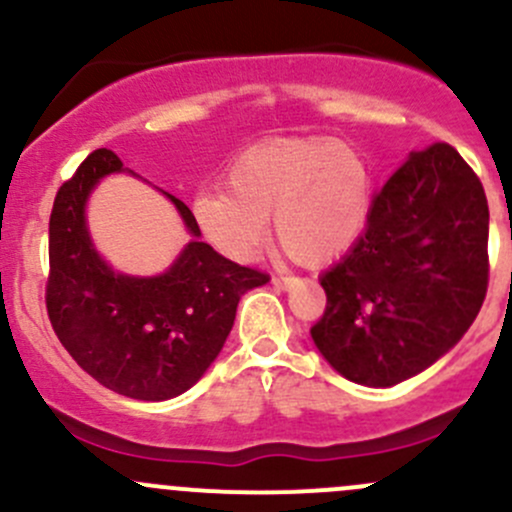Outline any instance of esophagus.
I'll return each mask as SVG.
<instances>
[{
	"instance_id": "esophagus-1",
	"label": "esophagus",
	"mask_w": 512,
	"mask_h": 512,
	"mask_svg": "<svg viewBox=\"0 0 512 512\" xmlns=\"http://www.w3.org/2000/svg\"><path fill=\"white\" fill-rule=\"evenodd\" d=\"M272 285H275V289H292L297 285V277H272Z\"/></svg>"
}]
</instances>
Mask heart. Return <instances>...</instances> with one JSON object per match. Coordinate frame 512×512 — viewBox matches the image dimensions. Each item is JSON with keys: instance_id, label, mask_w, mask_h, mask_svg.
<instances>
[{"instance_id": "b5f03b06", "label": "heart", "mask_w": 512, "mask_h": 512, "mask_svg": "<svg viewBox=\"0 0 512 512\" xmlns=\"http://www.w3.org/2000/svg\"><path fill=\"white\" fill-rule=\"evenodd\" d=\"M227 190L193 200L205 240L232 262H250L275 235L292 257L324 265L359 240L369 220L374 178L354 143L332 136L270 138L232 160Z\"/></svg>"}]
</instances>
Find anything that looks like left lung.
<instances>
[{"label": "left lung", "mask_w": 512, "mask_h": 512, "mask_svg": "<svg viewBox=\"0 0 512 512\" xmlns=\"http://www.w3.org/2000/svg\"><path fill=\"white\" fill-rule=\"evenodd\" d=\"M319 282L312 339L344 379L386 389L441 359L488 289V200L471 165L448 143L411 153Z\"/></svg>", "instance_id": "left-lung-1"}]
</instances>
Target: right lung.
<instances>
[{"label": "right lung", "instance_id": "right-lung-1", "mask_svg": "<svg viewBox=\"0 0 512 512\" xmlns=\"http://www.w3.org/2000/svg\"><path fill=\"white\" fill-rule=\"evenodd\" d=\"M123 163L98 148L59 188L49 218L46 312L76 364L98 384L138 401H165L188 391L223 349L237 302L270 275L225 260L183 200L165 193L193 240L156 277L113 272L91 242L86 200L98 180Z\"/></svg>", "mask_w": 512, "mask_h": 512}]
</instances>
